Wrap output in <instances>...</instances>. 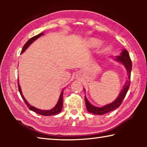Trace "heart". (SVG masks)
<instances>
[{"label":"heart","instance_id":"heart-1","mask_svg":"<svg viewBox=\"0 0 147 147\" xmlns=\"http://www.w3.org/2000/svg\"><path fill=\"white\" fill-rule=\"evenodd\" d=\"M90 43L93 46L96 45L98 43V41L96 39H91L90 40Z\"/></svg>","mask_w":147,"mask_h":147}]
</instances>
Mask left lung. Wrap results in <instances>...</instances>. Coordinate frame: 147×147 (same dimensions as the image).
Masks as SVG:
<instances>
[{"mask_svg":"<svg viewBox=\"0 0 147 147\" xmlns=\"http://www.w3.org/2000/svg\"><path fill=\"white\" fill-rule=\"evenodd\" d=\"M115 61L121 63L125 67V68L127 71V75H128V80L126 82L123 88L120 93L115 100L110 104H106V105L102 107H97L95 106H93L89 102L88 98H86L85 95V102H86V106L87 110L88 111L89 113H91L94 114V115H104L106 113H108L109 111H113L118 107L120 106L122 103V101L123 100L124 98L125 97L127 91L129 89V86H130V74H131V61L129 56V54L128 53L127 50L123 49V51L121 53L120 56H117L115 58H114ZM84 91H86V89H84Z\"/></svg>","mask_w":147,"mask_h":147,"instance_id":"1","label":"left lung"}]
</instances>
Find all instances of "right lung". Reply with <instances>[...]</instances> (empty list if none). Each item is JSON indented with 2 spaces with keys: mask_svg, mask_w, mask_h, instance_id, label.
Masks as SVG:
<instances>
[{
  "mask_svg": "<svg viewBox=\"0 0 147 147\" xmlns=\"http://www.w3.org/2000/svg\"><path fill=\"white\" fill-rule=\"evenodd\" d=\"M43 34H44L43 32H42V33H40L39 34L37 35V36L33 37V38H32L31 39H30L29 40L25 43V45H24L23 48L21 51V54L23 53L28 48V47L32 43H33L34 41H36L37 39L39 38L40 36H43ZM18 87H19V93H20V94H21L22 98H23L24 101L25 102V103L27 105V106L30 109H31L32 111H34V112H36V113L39 114V115H45V116H51V115H56V114L59 113L61 111L62 108H63V90H64V89H63V90L61 91L60 96H59L58 101V102H57V104H56V106L51 109H49V110H44V109H41L37 108H36V107L30 105V104L28 103V102L26 100V98L24 97L23 93H22V91H21V86H20V85H19V81H18Z\"/></svg>",
  "mask_w": 147,
  "mask_h": 147,
  "instance_id": "1",
  "label": "right lung"
}]
</instances>
